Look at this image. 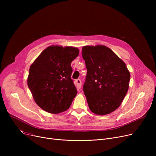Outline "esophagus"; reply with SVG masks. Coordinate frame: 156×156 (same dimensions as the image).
<instances>
[{"mask_svg": "<svg viewBox=\"0 0 156 156\" xmlns=\"http://www.w3.org/2000/svg\"><path fill=\"white\" fill-rule=\"evenodd\" d=\"M75 84L77 88H80L81 87V81L80 79H77L75 81Z\"/></svg>", "mask_w": 156, "mask_h": 156, "instance_id": "34e87169", "label": "esophagus"}]
</instances>
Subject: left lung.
Returning a JSON list of instances; mask_svg holds the SVG:
<instances>
[{
	"instance_id": "1",
	"label": "left lung",
	"mask_w": 156,
	"mask_h": 156,
	"mask_svg": "<svg viewBox=\"0 0 156 156\" xmlns=\"http://www.w3.org/2000/svg\"><path fill=\"white\" fill-rule=\"evenodd\" d=\"M82 57L87 69L83 90L90 109L98 115L115 111L129 88L125 63L104 45L83 47Z\"/></svg>"
}]
</instances>
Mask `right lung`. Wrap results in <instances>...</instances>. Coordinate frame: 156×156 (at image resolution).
<instances>
[{
    "mask_svg": "<svg viewBox=\"0 0 156 156\" xmlns=\"http://www.w3.org/2000/svg\"><path fill=\"white\" fill-rule=\"evenodd\" d=\"M78 54L75 47L50 46L31 65L28 86L37 104L45 111L58 114L70 107L77 94L71 63Z\"/></svg>",
    "mask_w": 156,
    "mask_h": 156,
    "instance_id": "right-lung-1",
    "label": "right lung"
}]
</instances>
